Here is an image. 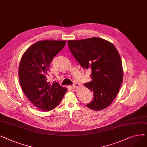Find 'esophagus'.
<instances>
[{
  "instance_id": "1",
  "label": "esophagus",
  "mask_w": 147,
  "mask_h": 147,
  "mask_svg": "<svg viewBox=\"0 0 147 147\" xmlns=\"http://www.w3.org/2000/svg\"><path fill=\"white\" fill-rule=\"evenodd\" d=\"M72 86L74 88H78L79 86H80V84L78 83H74L73 84Z\"/></svg>"
}]
</instances>
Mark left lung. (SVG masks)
Listing matches in <instances>:
<instances>
[{
	"mask_svg": "<svg viewBox=\"0 0 147 147\" xmlns=\"http://www.w3.org/2000/svg\"><path fill=\"white\" fill-rule=\"evenodd\" d=\"M68 45L80 65L92 71V81L84 85L94 92V98L86 106L95 111L105 109L116 97L123 82L121 59L117 49L98 37L68 40Z\"/></svg>",
	"mask_w": 147,
	"mask_h": 147,
	"instance_id": "1",
	"label": "left lung"
}]
</instances>
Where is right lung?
Segmentation results:
<instances>
[{
    "mask_svg": "<svg viewBox=\"0 0 147 147\" xmlns=\"http://www.w3.org/2000/svg\"><path fill=\"white\" fill-rule=\"evenodd\" d=\"M65 43V40L38 41L21 58L18 73L21 88L32 103L41 110L55 109L67 90L58 82L51 84L47 81L50 64Z\"/></svg>",
    "mask_w": 147,
    "mask_h": 147,
    "instance_id": "obj_1",
    "label": "right lung"
}]
</instances>
